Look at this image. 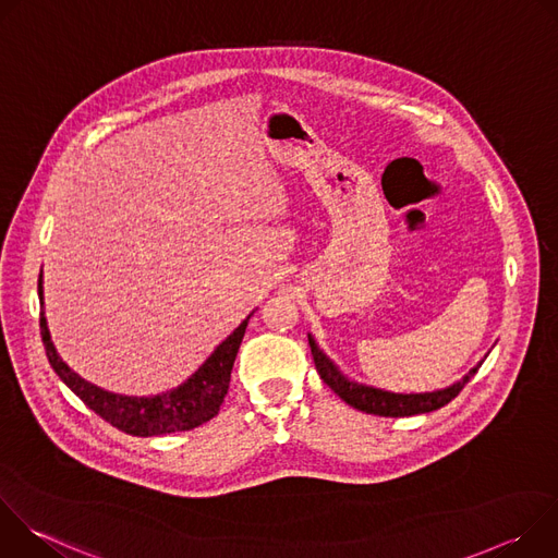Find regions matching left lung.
I'll use <instances>...</instances> for the list:
<instances>
[{"instance_id": "left-lung-1", "label": "left lung", "mask_w": 558, "mask_h": 558, "mask_svg": "<svg viewBox=\"0 0 558 558\" xmlns=\"http://www.w3.org/2000/svg\"><path fill=\"white\" fill-rule=\"evenodd\" d=\"M308 347H311L315 368H317V373H320L323 381L333 392H338L349 407H353L362 413H368V415H379V417H411V415H422V413H430V411L446 407L448 402L454 400V397L463 390V386L472 379V375L484 364V362H480L461 381H457L444 390L420 392V395H400V392H388V390L368 388V386L349 381L333 366V362L320 349H317V344L313 342L311 336H308Z\"/></svg>"}]
</instances>
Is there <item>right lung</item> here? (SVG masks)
Here are the masks:
<instances>
[{
	"instance_id": "obj_1",
	"label": "right lung",
	"mask_w": 558,
	"mask_h": 558,
	"mask_svg": "<svg viewBox=\"0 0 558 558\" xmlns=\"http://www.w3.org/2000/svg\"><path fill=\"white\" fill-rule=\"evenodd\" d=\"M37 289H39V300L44 302L41 276H39ZM247 323L250 317L243 320L241 327H238L209 355V360L179 388L154 395V397H130V395L108 392L86 381L84 377H78L74 371H70V366L57 355L52 347L44 311L39 313L41 342L54 373L90 411H95L114 428L134 437H154V435H168L179 430H192L209 422L214 415H218L229 388L231 366L238 349H241Z\"/></svg>"
}]
</instances>
